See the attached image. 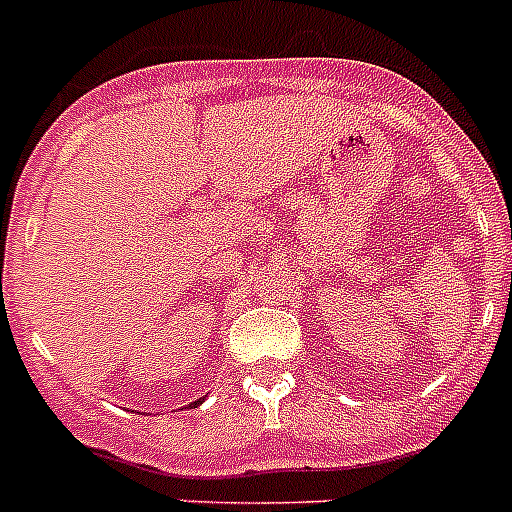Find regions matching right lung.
<instances>
[{
    "instance_id": "1",
    "label": "right lung",
    "mask_w": 512,
    "mask_h": 512,
    "mask_svg": "<svg viewBox=\"0 0 512 512\" xmlns=\"http://www.w3.org/2000/svg\"><path fill=\"white\" fill-rule=\"evenodd\" d=\"M202 402H205V397H200V400H194L192 405H189V408H197V405H202Z\"/></svg>"
}]
</instances>
